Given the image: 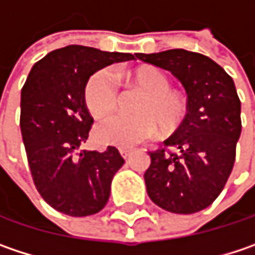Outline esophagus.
<instances>
[{
  "label": "esophagus",
  "mask_w": 255,
  "mask_h": 255,
  "mask_svg": "<svg viewBox=\"0 0 255 255\" xmlns=\"http://www.w3.org/2000/svg\"><path fill=\"white\" fill-rule=\"evenodd\" d=\"M119 152H120V155H122L125 159H128V158L130 156V154H132V151H130V149H128V148H120V149H119Z\"/></svg>",
  "instance_id": "esophagus-1"
}]
</instances>
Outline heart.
Segmentation results:
<instances>
[{
    "mask_svg": "<svg viewBox=\"0 0 255 255\" xmlns=\"http://www.w3.org/2000/svg\"><path fill=\"white\" fill-rule=\"evenodd\" d=\"M132 88L142 93L133 118L113 116L99 123L94 137L100 145L132 148L156 135L174 133L187 118L189 100L170 88L168 77L152 65H142L119 75ZM84 100L88 112L101 119L113 113L119 103V87L115 74L103 68L96 71L84 87Z\"/></svg>",
    "mask_w": 255,
    "mask_h": 255,
    "instance_id": "b5f03b06",
    "label": "heart"
}]
</instances>
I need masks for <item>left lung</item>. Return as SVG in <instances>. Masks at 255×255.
Listing matches in <instances>:
<instances>
[{"instance_id": "left-lung-1", "label": "left lung", "mask_w": 255, "mask_h": 255, "mask_svg": "<svg viewBox=\"0 0 255 255\" xmlns=\"http://www.w3.org/2000/svg\"><path fill=\"white\" fill-rule=\"evenodd\" d=\"M137 59L170 71L183 84L189 113L183 125L151 151L143 175L148 196L173 213L206 209L224 190L241 135V101L235 84L210 58L184 49L136 53ZM173 146L177 153L165 148Z\"/></svg>"}]
</instances>
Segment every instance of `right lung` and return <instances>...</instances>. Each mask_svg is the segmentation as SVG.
Returning a JSON list of instances; mask_svg holds the SVG:
<instances>
[{
    "mask_svg": "<svg viewBox=\"0 0 255 255\" xmlns=\"http://www.w3.org/2000/svg\"><path fill=\"white\" fill-rule=\"evenodd\" d=\"M135 59L130 53L71 45L33 65L21 90L20 128L34 186L47 205L69 216L100 212L113 175L125 164L115 146L84 151L93 118L84 87L101 68Z\"/></svg>",
    "mask_w": 255,
    "mask_h": 255,
    "instance_id": "1",
    "label": "right lung"
}]
</instances>
